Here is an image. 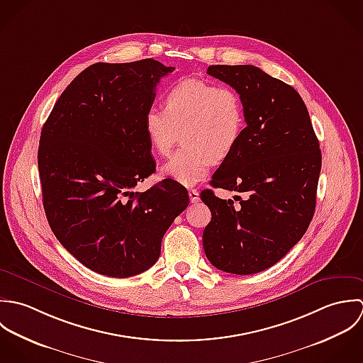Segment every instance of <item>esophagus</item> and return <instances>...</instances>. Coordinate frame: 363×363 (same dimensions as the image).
Masks as SVG:
<instances>
[{
	"label": "esophagus",
	"mask_w": 363,
	"mask_h": 363,
	"mask_svg": "<svg viewBox=\"0 0 363 363\" xmlns=\"http://www.w3.org/2000/svg\"><path fill=\"white\" fill-rule=\"evenodd\" d=\"M189 201L191 203L199 202V192L196 189H189Z\"/></svg>",
	"instance_id": "1"
}]
</instances>
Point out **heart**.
<instances>
[{
	"label": "heart",
	"instance_id": "heart-1",
	"mask_svg": "<svg viewBox=\"0 0 363 363\" xmlns=\"http://www.w3.org/2000/svg\"><path fill=\"white\" fill-rule=\"evenodd\" d=\"M245 129L240 94L202 79H184L164 94V109L150 108L145 132L152 151L168 155L179 139L182 147L160 169L161 175L192 186L213 164L231 155Z\"/></svg>",
	"mask_w": 363,
	"mask_h": 363
}]
</instances>
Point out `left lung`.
<instances>
[{"label":"left lung","instance_id":"obj_1","mask_svg":"<svg viewBox=\"0 0 363 363\" xmlns=\"http://www.w3.org/2000/svg\"><path fill=\"white\" fill-rule=\"evenodd\" d=\"M233 86L245 129L211 185L238 192L233 201L201 192L212 220L203 230L208 259L220 271L258 274L281 261L306 233L315 209L321 150L298 92L255 66H209Z\"/></svg>","mask_w":363,"mask_h":363}]
</instances>
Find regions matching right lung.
Listing matches in <instances>:
<instances>
[{"label":"right lung","instance_id":"add662e5","mask_svg":"<svg viewBox=\"0 0 363 363\" xmlns=\"http://www.w3.org/2000/svg\"><path fill=\"white\" fill-rule=\"evenodd\" d=\"M172 72L152 59L92 65L43 125L38 167L46 218L74 258L101 275L129 278L152 267L165 231L188 208L186 188L169 178L132 191L155 169L145 115Z\"/></svg>","mask_w":363,"mask_h":363}]
</instances>
